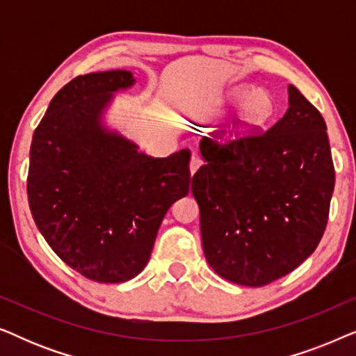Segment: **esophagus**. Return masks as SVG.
<instances>
[{"label":"esophagus","mask_w":356,"mask_h":356,"mask_svg":"<svg viewBox=\"0 0 356 356\" xmlns=\"http://www.w3.org/2000/svg\"><path fill=\"white\" fill-rule=\"evenodd\" d=\"M201 165H202L201 157H199V155H193L191 160H189V173H191V177L197 172V168L201 167Z\"/></svg>","instance_id":"esophagus-1"}]
</instances>
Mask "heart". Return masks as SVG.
<instances>
[{
    "instance_id": "1",
    "label": "heart",
    "mask_w": 356,
    "mask_h": 356,
    "mask_svg": "<svg viewBox=\"0 0 356 356\" xmlns=\"http://www.w3.org/2000/svg\"><path fill=\"white\" fill-rule=\"evenodd\" d=\"M223 105H236L225 124L223 136L228 140L246 138L264 129L275 115L274 95L266 89H252L251 86H235L223 95Z\"/></svg>"
}]
</instances>
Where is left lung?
<instances>
[{
  "instance_id": "1",
  "label": "left lung",
  "mask_w": 356,
  "mask_h": 356,
  "mask_svg": "<svg viewBox=\"0 0 356 356\" xmlns=\"http://www.w3.org/2000/svg\"><path fill=\"white\" fill-rule=\"evenodd\" d=\"M323 115L289 86V110L264 134L228 144L206 138L191 193L202 250L216 274L262 286L318 248L335 172Z\"/></svg>"
}]
</instances>
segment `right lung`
Instances as JSON below:
<instances>
[{"label": "right lung", "instance_id": "right-lung-1", "mask_svg": "<svg viewBox=\"0 0 356 356\" xmlns=\"http://www.w3.org/2000/svg\"><path fill=\"white\" fill-rule=\"evenodd\" d=\"M131 71L79 76L63 87L32 138L27 196L33 222L67 266L100 284L134 279L170 206L189 191V152L165 159L105 121Z\"/></svg>", "mask_w": 356, "mask_h": 356}]
</instances>
